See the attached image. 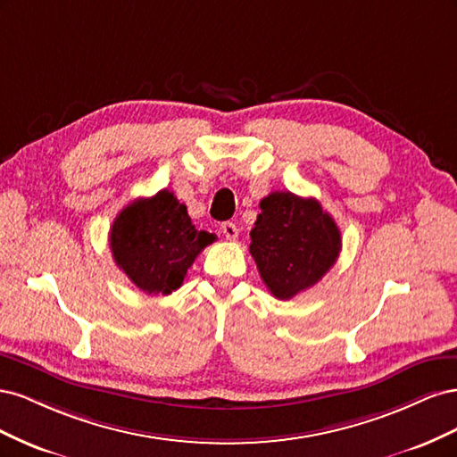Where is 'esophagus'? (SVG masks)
<instances>
[{
  "label": "esophagus",
  "mask_w": 457,
  "mask_h": 457,
  "mask_svg": "<svg viewBox=\"0 0 457 457\" xmlns=\"http://www.w3.org/2000/svg\"><path fill=\"white\" fill-rule=\"evenodd\" d=\"M220 230H223L227 240H237L238 238V227L234 225V223H230V220H227V223L220 225Z\"/></svg>",
  "instance_id": "obj_1"
}]
</instances>
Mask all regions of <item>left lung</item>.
Instances as JSON below:
<instances>
[{"label":"left lung","mask_w":457,"mask_h":457,"mask_svg":"<svg viewBox=\"0 0 457 457\" xmlns=\"http://www.w3.org/2000/svg\"><path fill=\"white\" fill-rule=\"evenodd\" d=\"M259 207L250 232V253L269 292L287 301L334 267L341 252V232L314 198L270 192Z\"/></svg>","instance_id":"left-lung-1"}]
</instances>
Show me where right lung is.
Listing matches in <instances>:
<instances>
[{
    "mask_svg": "<svg viewBox=\"0 0 457 457\" xmlns=\"http://www.w3.org/2000/svg\"><path fill=\"white\" fill-rule=\"evenodd\" d=\"M116 265L148 295H170L183 286L187 270L213 234L196 230L168 188L123 207L110 228Z\"/></svg>",
    "mask_w": 457,
    "mask_h": 457,
    "instance_id": "1",
    "label": "right lung"
}]
</instances>
